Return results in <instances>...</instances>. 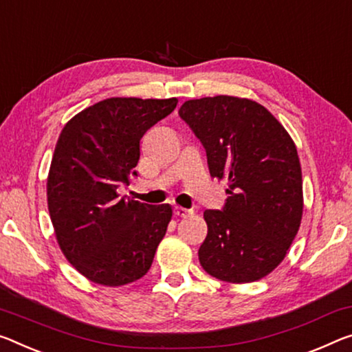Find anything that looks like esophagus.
Returning <instances> with one entry per match:
<instances>
[{
    "instance_id": "1",
    "label": "esophagus",
    "mask_w": 352,
    "mask_h": 352,
    "mask_svg": "<svg viewBox=\"0 0 352 352\" xmlns=\"http://www.w3.org/2000/svg\"><path fill=\"white\" fill-rule=\"evenodd\" d=\"M174 213H175V216H178V217H186V216H189V214H192V211L183 208V206H175Z\"/></svg>"
}]
</instances>
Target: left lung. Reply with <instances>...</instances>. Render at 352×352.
<instances>
[{"label": "left lung", "instance_id": "1", "mask_svg": "<svg viewBox=\"0 0 352 352\" xmlns=\"http://www.w3.org/2000/svg\"><path fill=\"white\" fill-rule=\"evenodd\" d=\"M178 114L205 147L211 177L227 182L222 210H205L204 270L248 283L285 258L302 219L296 146L265 106L230 96L188 100Z\"/></svg>", "mask_w": 352, "mask_h": 352}]
</instances>
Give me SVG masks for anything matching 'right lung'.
I'll return each mask as SVG.
<instances>
[{"label": "right lung", "instance_id": "right-lung-1", "mask_svg": "<svg viewBox=\"0 0 352 352\" xmlns=\"http://www.w3.org/2000/svg\"><path fill=\"white\" fill-rule=\"evenodd\" d=\"M177 98H106L67 122L47 182L48 211L65 258L89 280L126 285L147 274L170 205L119 199L138 175L139 142Z\"/></svg>", "mask_w": 352, "mask_h": 352}]
</instances>
